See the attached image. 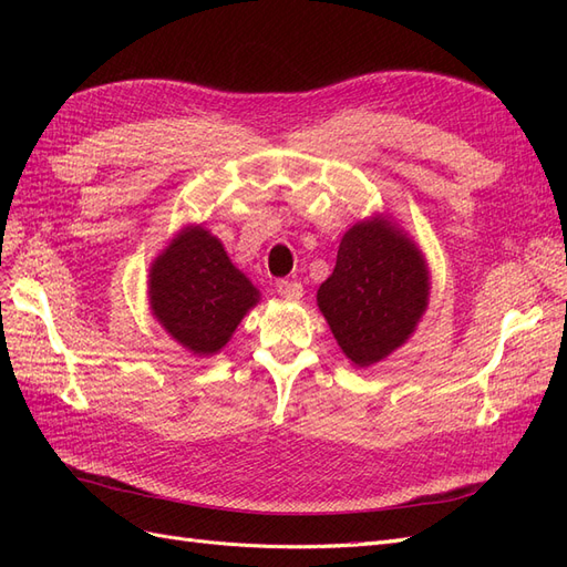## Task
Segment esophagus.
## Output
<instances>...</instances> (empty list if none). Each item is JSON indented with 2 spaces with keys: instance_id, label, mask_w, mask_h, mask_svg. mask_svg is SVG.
<instances>
[{
  "instance_id": "esophagus-1",
  "label": "esophagus",
  "mask_w": 567,
  "mask_h": 567,
  "mask_svg": "<svg viewBox=\"0 0 567 567\" xmlns=\"http://www.w3.org/2000/svg\"><path fill=\"white\" fill-rule=\"evenodd\" d=\"M277 293L286 300H300L302 298V284L298 281H279L277 284Z\"/></svg>"
}]
</instances>
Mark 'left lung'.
<instances>
[{
    "instance_id": "8db88e82",
    "label": "left lung",
    "mask_w": 567,
    "mask_h": 567,
    "mask_svg": "<svg viewBox=\"0 0 567 567\" xmlns=\"http://www.w3.org/2000/svg\"><path fill=\"white\" fill-rule=\"evenodd\" d=\"M319 310L357 367L381 362L414 333L427 305L421 250L385 219L342 236L336 269L317 290Z\"/></svg>"
}]
</instances>
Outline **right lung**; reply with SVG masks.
<instances>
[{
	"instance_id": "right-lung-1",
	"label": "right lung",
	"mask_w": 567,
	"mask_h": 567,
	"mask_svg": "<svg viewBox=\"0 0 567 567\" xmlns=\"http://www.w3.org/2000/svg\"><path fill=\"white\" fill-rule=\"evenodd\" d=\"M148 296L163 329L198 357L225 348L260 298L225 246L203 227L179 231L153 262Z\"/></svg>"
}]
</instances>
